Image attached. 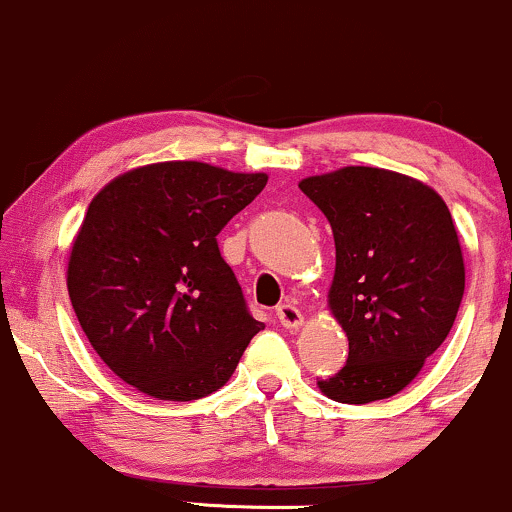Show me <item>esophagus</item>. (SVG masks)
Wrapping results in <instances>:
<instances>
[{"instance_id": "esophagus-1", "label": "esophagus", "mask_w": 512, "mask_h": 512, "mask_svg": "<svg viewBox=\"0 0 512 512\" xmlns=\"http://www.w3.org/2000/svg\"><path fill=\"white\" fill-rule=\"evenodd\" d=\"M278 321L285 326V329L295 331L304 324V317H302L300 309L295 307V304H280V307H278Z\"/></svg>"}]
</instances>
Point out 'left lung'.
I'll return each instance as SVG.
<instances>
[{
    "instance_id": "obj_1",
    "label": "left lung",
    "mask_w": 512,
    "mask_h": 512,
    "mask_svg": "<svg viewBox=\"0 0 512 512\" xmlns=\"http://www.w3.org/2000/svg\"><path fill=\"white\" fill-rule=\"evenodd\" d=\"M300 188L324 212L336 244L329 312L348 360L321 394L341 404L389 399L416 380L455 324L464 256L450 208L413 176L343 166Z\"/></svg>"
}]
</instances>
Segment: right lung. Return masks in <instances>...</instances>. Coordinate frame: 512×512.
I'll list each match as a JSON object with an SVG mask.
<instances>
[{
    "mask_svg": "<svg viewBox=\"0 0 512 512\" xmlns=\"http://www.w3.org/2000/svg\"><path fill=\"white\" fill-rule=\"evenodd\" d=\"M266 183L261 171L157 162L116 176L89 203L67 290L91 348L137 392L203 399L263 329L215 237Z\"/></svg>",
    "mask_w": 512,
    "mask_h": 512,
    "instance_id": "1",
    "label": "right lung"
}]
</instances>
